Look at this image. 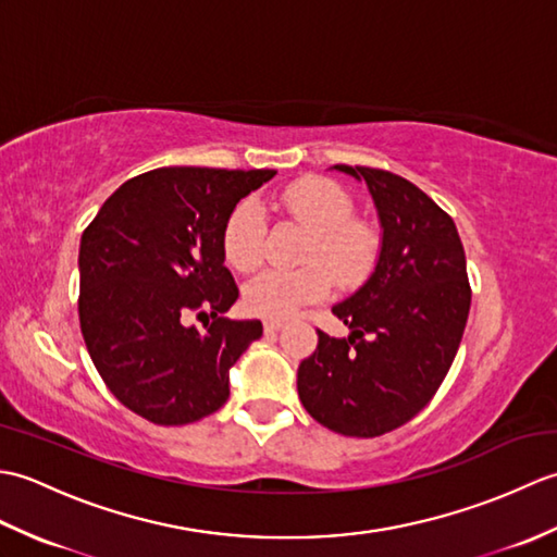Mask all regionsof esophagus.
<instances>
[{
  "label": "esophagus",
  "mask_w": 557,
  "mask_h": 557,
  "mask_svg": "<svg viewBox=\"0 0 557 557\" xmlns=\"http://www.w3.org/2000/svg\"><path fill=\"white\" fill-rule=\"evenodd\" d=\"M263 327H265V333H277V330L285 327V321H277V318H268Z\"/></svg>",
  "instance_id": "esophagus-1"
}]
</instances>
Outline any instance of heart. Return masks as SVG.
Wrapping results in <instances>:
<instances>
[{"label":"heart","mask_w":557,"mask_h":557,"mask_svg":"<svg viewBox=\"0 0 557 557\" xmlns=\"http://www.w3.org/2000/svg\"><path fill=\"white\" fill-rule=\"evenodd\" d=\"M272 208L311 232L304 246V268L265 270L244 289L246 309L263 318H287L304 306L327 297L333 282L357 287L375 265L377 234L361 220H354V200L339 184L323 176H306L282 188ZM265 215L253 200L232 208L222 227V251L239 272L260 265L265 251Z\"/></svg>","instance_id":"1"}]
</instances>
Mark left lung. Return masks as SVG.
I'll return each instance as SVG.
<instances>
[{"instance_id": "1", "label": "left lung", "mask_w": 557, "mask_h": 557, "mask_svg": "<svg viewBox=\"0 0 557 557\" xmlns=\"http://www.w3.org/2000/svg\"><path fill=\"white\" fill-rule=\"evenodd\" d=\"M335 170L369 186L383 244L373 275L333 309L351 335L318 330L297 387L325 429L375 437L417 417L445 381L471 306L467 258L453 218L405 176L349 164Z\"/></svg>"}]
</instances>
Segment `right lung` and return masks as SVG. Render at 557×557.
I'll return each instance as SVG.
<instances>
[{"instance_id": "1", "label": "right lung", "mask_w": 557, "mask_h": 557, "mask_svg": "<svg viewBox=\"0 0 557 557\" xmlns=\"http://www.w3.org/2000/svg\"><path fill=\"white\" fill-rule=\"evenodd\" d=\"M275 170L160 168L124 182L81 236L78 318L110 393L158 425L194 423L230 397V369L260 321L222 313L239 299L222 227ZM206 320V334L185 321Z\"/></svg>"}]
</instances>
